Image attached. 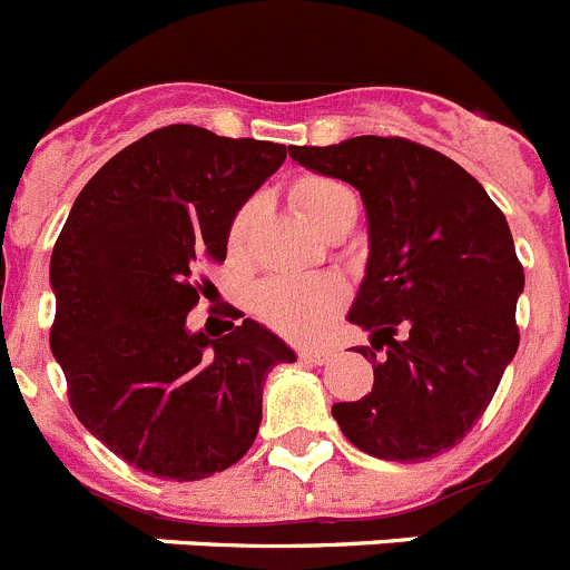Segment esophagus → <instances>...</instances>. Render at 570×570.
<instances>
[{
    "label": "esophagus",
    "mask_w": 570,
    "mask_h": 570,
    "mask_svg": "<svg viewBox=\"0 0 570 570\" xmlns=\"http://www.w3.org/2000/svg\"><path fill=\"white\" fill-rule=\"evenodd\" d=\"M299 358L307 364H325V362H331L333 353L325 347H305V350H299Z\"/></svg>",
    "instance_id": "34e87169"
}]
</instances>
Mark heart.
<instances>
[{"instance_id":"b5f03b06","label":"heart","mask_w":570,"mask_h":570,"mask_svg":"<svg viewBox=\"0 0 570 570\" xmlns=\"http://www.w3.org/2000/svg\"><path fill=\"white\" fill-rule=\"evenodd\" d=\"M294 200L313 223V228H320L322 234L347 220H356L358 212L356 195L333 177H302L294 186ZM259 212H263V203L254 197L234 214L232 228H228L232 254H243L259 220ZM342 302L344 285L333 276H282L254 291V311L259 313V320L294 338H311L325 331Z\"/></svg>"}]
</instances>
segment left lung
<instances>
[{
  "instance_id": "1",
  "label": "left lung",
  "mask_w": 570,
  "mask_h": 570,
  "mask_svg": "<svg viewBox=\"0 0 570 570\" xmlns=\"http://www.w3.org/2000/svg\"><path fill=\"white\" fill-rule=\"evenodd\" d=\"M367 208L370 254L347 322L370 333L373 390L333 404L344 438L381 461L417 463L461 443L520 344L525 274L503 212L463 166L404 138L288 146Z\"/></svg>"
}]
</instances>
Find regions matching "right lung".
<instances>
[{
    "mask_svg": "<svg viewBox=\"0 0 570 570\" xmlns=\"http://www.w3.org/2000/svg\"><path fill=\"white\" fill-rule=\"evenodd\" d=\"M288 158L282 144L191 124L109 158L76 197L50 257V350L76 417L129 466L200 480L245 455L265 375L296 353L243 320L189 331L197 265L223 263L234 214Z\"/></svg>",
    "mask_w": 570,
    "mask_h": 570,
    "instance_id": "right-lung-1",
    "label": "right lung"
}]
</instances>
